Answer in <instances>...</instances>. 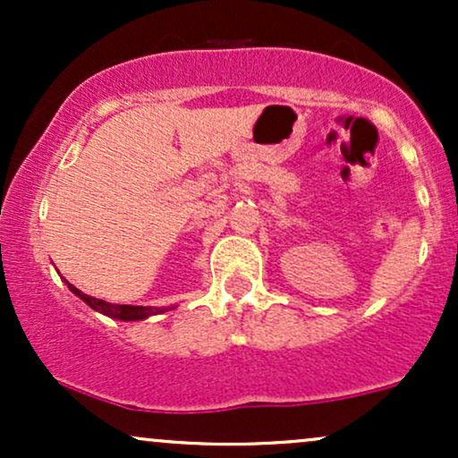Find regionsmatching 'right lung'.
I'll list each match as a JSON object with an SVG mask.
<instances>
[{
	"mask_svg": "<svg viewBox=\"0 0 458 458\" xmlns=\"http://www.w3.org/2000/svg\"><path fill=\"white\" fill-rule=\"evenodd\" d=\"M68 288H71V291L75 293V295L81 299V301H86L92 310H97V312H101V314H105V317H109V318L144 320V318H148V317H155V314L165 312V310H167V308H152V306H120V303H107V301H103V299L86 295V293H81V291H79V288L72 286V284H68Z\"/></svg>",
	"mask_w": 458,
	"mask_h": 458,
	"instance_id": "obj_1",
	"label": "right lung"
}]
</instances>
